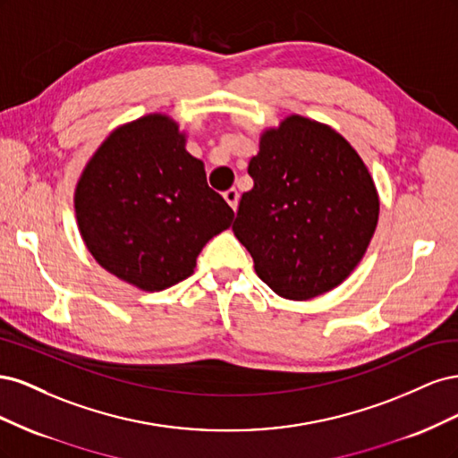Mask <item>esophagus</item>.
<instances>
[{"label":"esophagus","instance_id":"1","mask_svg":"<svg viewBox=\"0 0 458 458\" xmlns=\"http://www.w3.org/2000/svg\"><path fill=\"white\" fill-rule=\"evenodd\" d=\"M224 199L227 200V204L233 208V210H237V206H239V191L237 189H234V187L227 189L224 192Z\"/></svg>","mask_w":458,"mask_h":458}]
</instances>
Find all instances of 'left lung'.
Segmentation results:
<instances>
[{
    "mask_svg": "<svg viewBox=\"0 0 458 458\" xmlns=\"http://www.w3.org/2000/svg\"><path fill=\"white\" fill-rule=\"evenodd\" d=\"M234 237L259 279L286 300L336 288L363 259L380 200L357 150L327 123L286 116L259 137L248 164Z\"/></svg>",
    "mask_w": 458,
    "mask_h": 458,
    "instance_id": "1",
    "label": "left lung"
}]
</instances>
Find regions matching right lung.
Listing matches in <instances>:
<instances>
[{
	"instance_id": "add662e5",
	"label": "right lung",
	"mask_w": 458,
	"mask_h": 458,
	"mask_svg": "<svg viewBox=\"0 0 458 458\" xmlns=\"http://www.w3.org/2000/svg\"><path fill=\"white\" fill-rule=\"evenodd\" d=\"M185 143L170 116H141L106 137L76 185V221L88 250L145 293L191 276L206 242L234 217Z\"/></svg>"
}]
</instances>
